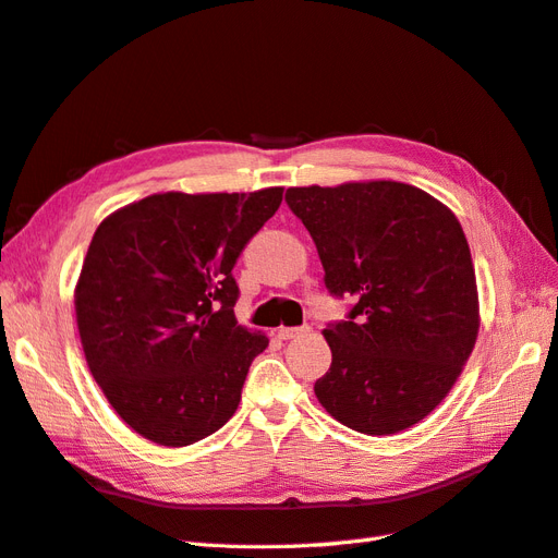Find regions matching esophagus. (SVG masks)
Listing matches in <instances>:
<instances>
[{
    "label": "esophagus",
    "instance_id": "1",
    "mask_svg": "<svg viewBox=\"0 0 558 558\" xmlns=\"http://www.w3.org/2000/svg\"><path fill=\"white\" fill-rule=\"evenodd\" d=\"M312 332L310 326H302V328H279V340H295L300 335H307Z\"/></svg>",
    "mask_w": 558,
    "mask_h": 558
}]
</instances>
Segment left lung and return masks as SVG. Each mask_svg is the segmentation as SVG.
Instances as JSON below:
<instances>
[{
  "mask_svg": "<svg viewBox=\"0 0 558 558\" xmlns=\"http://www.w3.org/2000/svg\"><path fill=\"white\" fill-rule=\"evenodd\" d=\"M310 230L326 289L353 298L324 330L332 351L314 393L351 430L393 435L426 418L477 342L480 298L459 218L400 181L286 191Z\"/></svg>",
  "mask_w": 558,
  "mask_h": 558,
  "instance_id": "left-lung-1",
  "label": "left lung"
}]
</instances>
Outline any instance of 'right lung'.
Masks as SVG:
<instances>
[{
  "label": "right lung",
  "instance_id": "right-lung-1",
  "mask_svg": "<svg viewBox=\"0 0 558 558\" xmlns=\"http://www.w3.org/2000/svg\"><path fill=\"white\" fill-rule=\"evenodd\" d=\"M256 193H156L107 216L74 291L86 363L125 424L185 447L238 410L269 344L234 318L242 248L281 205Z\"/></svg>",
  "mask_w": 558,
  "mask_h": 558
}]
</instances>
